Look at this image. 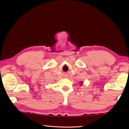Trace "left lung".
<instances>
[{
    "mask_svg": "<svg viewBox=\"0 0 129 129\" xmlns=\"http://www.w3.org/2000/svg\"><path fill=\"white\" fill-rule=\"evenodd\" d=\"M80 84H81V85H82V84H83V82H81L80 83Z\"/></svg>",
    "mask_w": 129,
    "mask_h": 129,
    "instance_id": "8db88e82",
    "label": "left lung"
}]
</instances>
